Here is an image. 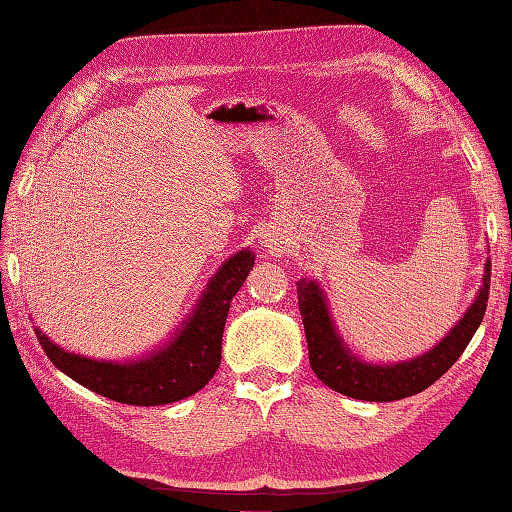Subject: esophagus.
Instances as JSON below:
<instances>
[{"instance_id": "obj_1", "label": "esophagus", "mask_w": 512, "mask_h": 512, "mask_svg": "<svg viewBox=\"0 0 512 512\" xmlns=\"http://www.w3.org/2000/svg\"><path fill=\"white\" fill-rule=\"evenodd\" d=\"M266 244L275 250V253H279L282 255L284 250H286V239H282L279 235H275V233H270V235H266Z\"/></svg>"}]
</instances>
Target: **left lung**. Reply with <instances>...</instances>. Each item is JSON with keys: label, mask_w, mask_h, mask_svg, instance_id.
<instances>
[{"label": "left lung", "mask_w": 512, "mask_h": 512, "mask_svg": "<svg viewBox=\"0 0 512 512\" xmlns=\"http://www.w3.org/2000/svg\"><path fill=\"white\" fill-rule=\"evenodd\" d=\"M484 273L475 302L442 342L424 355L397 364H370L359 359L339 337L322 288L313 279H299L297 302L306 330L310 368L337 393L364 402H395L422 393L457 362L482 324L490 290V262H486Z\"/></svg>", "instance_id": "obj_1"}]
</instances>
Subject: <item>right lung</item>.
Masks as SVG:
<instances>
[{"label": "right lung", "instance_id": "1", "mask_svg": "<svg viewBox=\"0 0 512 512\" xmlns=\"http://www.w3.org/2000/svg\"><path fill=\"white\" fill-rule=\"evenodd\" d=\"M253 250H239L210 277L193 313L164 348L135 362H106L68 353L35 328V335L62 373L77 384L130 406H162L202 390L222 362V337L230 302L253 270Z\"/></svg>", "mask_w": 512, "mask_h": 512}]
</instances>
